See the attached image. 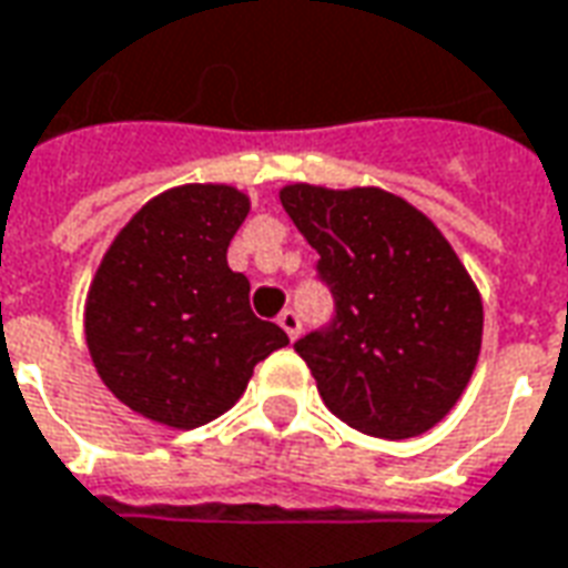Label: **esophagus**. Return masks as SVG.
<instances>
[{"label": "esophagus", "instance_id": "1", "mask_svg": "<svg viewBox=\"0 0 568 568\" xmlns=\"http://www.w3.org/2000/svg\"><path fill=\"white\" fill-rule=\"evenodd\" d=\"M276 323L283 325L285 335H288V338H292V341H295L297 335H301V320H297L295 311H283V313H280V320H276Z\"/></svg>", "mask_w": 568, "mask_h": 568}]
</instances>
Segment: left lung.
I'll list each match as a JSON object with an SVG mask.
<instances>
[{"label": "left lung", "instance_id": "obj_1", "mask_svg": "<svg viewBox=\"0 0 568 568\" xmlns=\"http://www.w3.org/2000/svg\"><path fill=\"white\" fill-rule=\"evenodd\" d=\"M280 200L335 297L332 323L295 341L323 403L381 439L430 430L464 394L483 344V301L446 236L378 187L292 184Z\"/></svg>", "mask_w": 568, "mask_h": 568}]
</instances>
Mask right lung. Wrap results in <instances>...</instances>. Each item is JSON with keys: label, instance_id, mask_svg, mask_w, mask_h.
Listing matches in <instances>:
<instances>
[{"label": "right lung", "instance_id": "add662e5", "mask_svg": "<svg viewBox=\"0 0 568 568\" xmlns=\"http://www.w3.org/2000/svg\"><path fill=\"white\" fill-rule=\"evenodd\" d=\"M248 196L184 184L150 200L106 248L85 301V341L116 399L169 427L224 415L261 359L288 344L248 307L227 245Z\"/></svg>", "mask_w": 568, "mask_h": 568}]
</instances>
